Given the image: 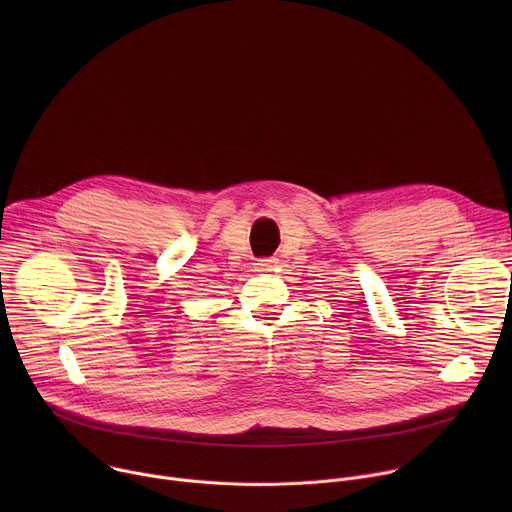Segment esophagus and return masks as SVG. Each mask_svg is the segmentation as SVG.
I'll return each instance as SVG.
<instances>
[{
	"label": "esophagus",
	"mask_w": 512,
	"mask_h": 512,
	"mask_svg": "<svg viewBox=\"0 0 512 512\" xmlns=\"http://www.w3.org/2000/svg\"><path fill=\"white\" fill-rule=\"evenodd\" d=\"M275 263H277L275 259H257V263H255V265H257V269H259V271H269Z\"/></svg>",
	"instance_id": "34e87169"
}]
</instances>
